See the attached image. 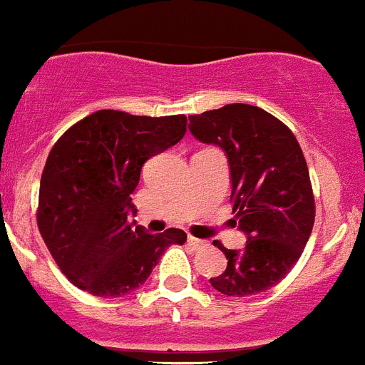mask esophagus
<instances>
[{"instance_id":"1","label":"esophagus","mask_w":365,"mask_h":365,"mask_svg":"<svg viewBox=\"0 0 365 365\" xmlns=\"http://www.w3.org/2000/svg\"><path fill=\"white\" fill-rule=\"evenodd\" d=\"M188 245L193 248V250H199V248H205L206 247V241L197 240V237H192V235H190V237H188Z\"/></svg>"}]
</instances>
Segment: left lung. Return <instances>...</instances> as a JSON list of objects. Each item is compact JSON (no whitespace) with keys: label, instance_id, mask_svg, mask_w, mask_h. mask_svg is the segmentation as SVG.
Returning a JSON list of instances; mask_svg holds the SVG:
<instances>
[{"label":"left lung","instance_id":"1","mask_svg":"<svg viewBox=\"0 0 365 365\" xmlns=\"http://www.w3.org/2000/svg\"><path fill=\"white\" fill-rule=\"evenodd\" d=\"M197 140L225 151L232 212L247 235L241 250L217 243L228 265L212 287L225 296L269 291L291 272L314 225L309 168L292 131L265 109L228 104L190 117Z\"/></svg>","mask_w":365,"mask_h":365}]
</instances>
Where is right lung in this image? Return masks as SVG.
<instances>
[{"mask_svg":"<svg viewBox=\"0 0 365 365\" xmlns=\"http://www.w3.org/2000/svg\"><path fill=\"white\" fill-rule=\"evenodd\" d=\"M186 117H137L102 109L58 138L40 182L38 228L71 283L100 298L130 294L170 245L186 234L133 227L131 193L150 157L185 137Z\"/></svg>","mask_w":365,"mask_h":365,"instance_id":"add662e5","label":"right lung"}]
</instances>
